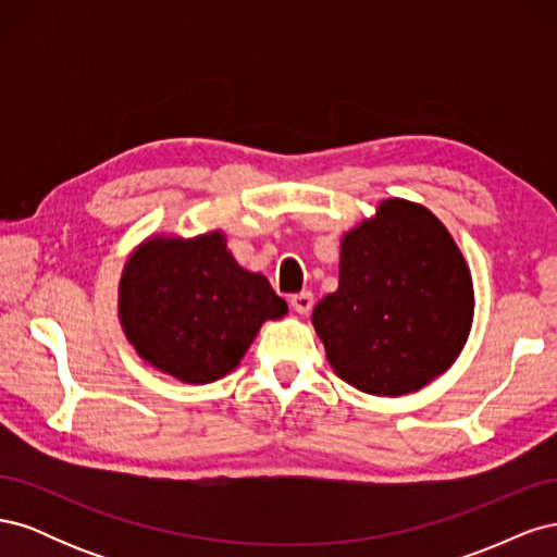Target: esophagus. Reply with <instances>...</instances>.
<instances>
[{"label": "esophagus", "instance_id": "obj_1", "mask_svg": "<svg viewBox=\"0 0 557 557\" xmlns=\"http://www.w3.org/2000/svg\"><path fill=\"white\" fill-rule=\"evenodd\" d=\"M290 307H293V311H297V313H309L311 309H313V295L307 290V293H297V295H293L290 297Z\"/></svg>", "mask_w": 557, "mask_h": 557}]
</instances>
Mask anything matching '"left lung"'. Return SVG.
Listing matches in <instances>:
<instances>
[{"mask_svg":"<svg viewBox=\"0 0 557 557\" xmlns=\"http://www.w3.org/2000/svg\"><path fill=\"white\" fill-rule=\"evenodd\" d=\"M471 313V276L448 230L425 207L387 199L344 237L339 288L311 320L336 374L395 397L446 372Z\"/></svg>","mask_w":557,"mask_h":557,"instance_id":"8db88e82","label":"left lung"}]
</instances>
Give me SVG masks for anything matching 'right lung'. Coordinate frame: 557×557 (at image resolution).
Here are the masks:
<instances>
[{
	"label": "right lung",
	"mask_w": 557,
	"mask_h": 557,
	"mask_svg": "<svg viewBox=\"0 0 557 557\" xmlns=\"http://www.w3.org/2000/svg\"><path fill=\"white\" fill-rule=\"evenodd\" d=\"M285 311L269 281L234 262L218 232L146 242L121 281L127 339L146 362L185 383L225 376L264 320Z\"/></svg>",
	"instance_id": "add662e5"
}]
</instances>
